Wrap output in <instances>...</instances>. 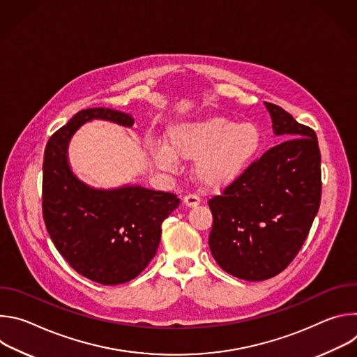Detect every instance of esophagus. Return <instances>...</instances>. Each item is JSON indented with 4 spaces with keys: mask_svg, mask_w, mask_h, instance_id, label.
I'll return each instance as SVG.
<instances>
[{
    "mask_svg": "<svg viewBox=\"0 0 357 357\" xmlns=\"http://www.w3.org/2000/svg\"><path fill=\"white\" fill-rule=\"evenodd\" d=\"M183 203L188 206V208H196L199 203H200V197L197 195H193V193H189L183 197Z\"/></svg>",
    "mask_w": 357,
    "mask_h": 357,
    "instance_id": "esophagus-1",
    "label": "esophagus"
}]
</instances>
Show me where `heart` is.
Here are the masks:
<instances>
[{
	"instance_id": "1",
	"label": "heart",
	"mask_w": 357,
	"mask_h": 357,
	"mask_svg": "<svg viewBox=\"0 0 357 357\" xmlns=\"http://www.w3.org/2000/svg\"><path fill=\"white\" fill-rule=\"evenodd\" d=\"M261 144V132L254 123H236L226 117H208L182 123L168 132V144L149 146L154 164L164 169L176 168L178 158L195 160L193 172L205 188H222L237 179Z\"/></svg>"
}]
</instances>
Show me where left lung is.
<instances>
[{
	"mask_svg": "<svg viewBox=\"0 0 357 357\" xmlns=\"http://www.w3.org/2000/svg\"><path fill=\"white\" fill-rule=\"evenodd\" d=\"M266 107L274 134L288 139L208 202L212 256L226 273L245 281L268 280L289 266L308 237L322 195L315 131L277 105Z\"/></svg>",
	"mask_w": 357,
	"mask_h": 357,
	"instance_id": "left-lung-1",
	"label": "left lung"
}]
</instances>
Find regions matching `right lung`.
Segmentation results:
<instances>
[{"label": "right lung", "mask_w": 357, "mask_h": 357, "mask_svg": "<svg viewBox=\"0 0 357 357\" xmlns=\"http://www.w3.org/2000/svg\"><path fill=\"white\" fill-rule=\"evenodd\" d=\"M93 119L134 124L121 112L87 109L54 132L43 157L42 213L50 238L76 273L101 285H117L139 275L154 259L161 225L181 200L141 186L101 190L79 181L68 162V144Z\"/></svg>", "instance_id": "right-lung-1"}]
</instances>
